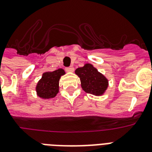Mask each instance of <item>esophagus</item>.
I'll list each match as a JSON object with an SVG mask.
<instances>
[{"label":"esophagus","instance_id":"1","mask_svg":"<svg viewBox=\"0 0 152 152\" xmlns=\"http://www.w3.org/2000/svg\"><path fill=\"white\" fill-rule=\"evenodd\" d=\"M66 70L67 71V72H72L74 71V68L73 67H72V66H70V67H67V68H66Z\"/></svg>","mask_w":152,"mask_h":152}]
</instances>
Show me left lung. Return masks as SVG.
Segmentation results:
<instances>
[{
  "label": "left lung",
  "mask_w": 152,
  "mask_h": 152,
  "mask_svg": "<svg viewBox=\"0 0 152 152\" xmlns=\"http://www.w3.org/2000/svg\"><path fill=\"white\" fill-rule=\"evenodd\" d=\"M75 73L80 77L81 86L86 93L101 96L108 87V80L90 63L76 69Z\"/></svg>",
  "instance_id": "1"
}]
</instances>
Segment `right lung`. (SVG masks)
<instances>
[{
	"label": "right lung",
	"mask_w": 152,
	"mask_h": 152,
	"mask_svg": "<svg viewBox=\"0 0 152 152\" xmlns=\"http://www.w3.org/2000/svg\"><path fill=\"white\" fill-rule=\"evenodd\" d=\"M65 73L66 72L62 69H58L53 72H44L42 79L37 83V95L43 99L55 97L58 93L60 77Z\"/></svg>",
	"instance_id": "obj_1"
}]
</instances>
